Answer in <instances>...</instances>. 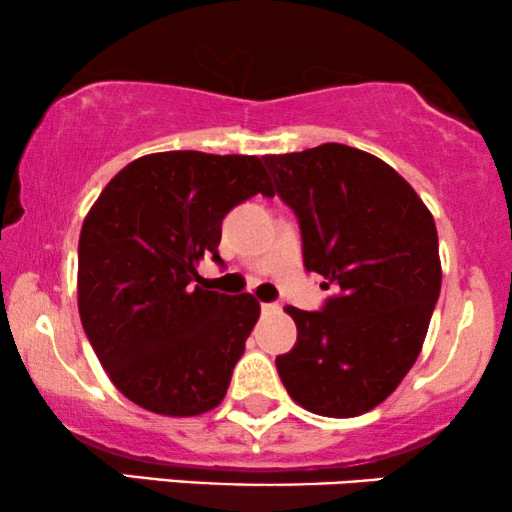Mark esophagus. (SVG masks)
I'll return each mask as SVG.
<instances>
[{
  "label": "esophagus",
  "mask_w": 512,
  "mask_h": 512,
  "mask_svg": "<svg viewBox=\"0 0 512 512\" xmlns=\"http://www.w3.org/2000/svg\"><path fill=\"white\" fill-rule=\"evenodd\" d=\"M278 309V304H274V302H262V312L264 314H274Z\"/></svg>",
  "instance_id": "1"
}]
</instances>
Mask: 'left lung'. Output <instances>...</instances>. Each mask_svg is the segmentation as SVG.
I'll list each match as a JSON object with an SVG mask.
<instances>
[{
    "mask_svg": "<svg viewBox=\"0 0 512 512\" xmlns=\"http://www.w3.org/2000/svg\"><path fill=\"white\" fill-rule=\"evenodd\" d=\"M295 212L307 271L338 295L321 312L286 307L297 342L276 357L302 409L352 418L375 409L416 364L442 288L435 219L409 181L345 144L264 155Z\"/></svg>",
    "mask_w": 512,
    "mask_h": 512,
    "instance_id": "8db88e82",
    "label": "left lung"
}]
</instances>
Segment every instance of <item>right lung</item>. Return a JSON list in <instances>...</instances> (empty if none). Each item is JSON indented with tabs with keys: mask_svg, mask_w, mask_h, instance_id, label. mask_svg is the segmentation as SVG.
<instances>
[{
	"mask_svg": "<svg viewBox=\"0 0 512 512\" xmlns=\"http://www.w3.org/2000/svg\"><path fill=\"white\" fill-rule=\"evenodd\" d=\"M257 193L274 196L257 155L151 153L122 167L84 217L82 328L141 409L186 418L224 399L260 302L196 286V267L208 252L222 262V219Z\"/></svg>",
	"mask_w": 512,
	"mask_h": 512,
	"instance_id": "add662e5",
	"label": "right lung"
}]
</instances>
